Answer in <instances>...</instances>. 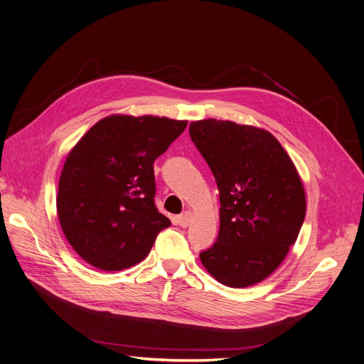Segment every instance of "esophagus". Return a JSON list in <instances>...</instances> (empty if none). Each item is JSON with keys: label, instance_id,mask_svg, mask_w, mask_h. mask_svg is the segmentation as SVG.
I'll list each match as a JSON object with an SVG mask.
<instances>
[{"label": "esophagus", "instance_id": "34e87169", "mask_svg": "<svg viewBox=\"0 0 364 364\" xmlns=\"http://www.w3.org/2000/svg\"><path fill=\"white\" fill-rule=\"evenodd\" d=\"M176 222H178V225L182 226V228H188V226L191 225V222H192V213H191V211L182 213V215H179V216L176 218Z\"/></svg>", "mask_w": 364, "mask_h": 364}]
</instances>
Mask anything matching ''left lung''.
I'll use <instances>...</instances> for the list:
<instances>
[{
    "label": "left lung",
    "instance_id": "left-lung-1",
    "mask_svg": "<svg viewBox=\"0 0 364 364\" xmlns=\"http://www.w3.org/2000/svg\"><path fill=\"white\" fill-rule=\"evenodd\" d=\"M189 136L216 179L220 229L200 259L232 288L259 284L282 263L306 218L296 168L272 134L228 120L189 124Z\"/></svg>",
    "mask_w": 364,
    "mask_h": 364
}]
</instances>
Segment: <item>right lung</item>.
Returning <instances> with one entry per match:
<instances>
[{"label": "right lung", "mask_w": 364, "mask_h": 364, "mask_svg": "<svg viewBox=\"0 0 364 364\" xmlns=\"http://www.w3.org/2000/svg\"><path fill=\"white\" fill-rule=\"evenodd\" d=\"M186 122L110 116L75 145L58 182L57 213L69 244L91 266L116 272L146 257L170 226L154 204V161Z\"/></svg>", "instance_id": "right-lung-1"}]
</instances>
